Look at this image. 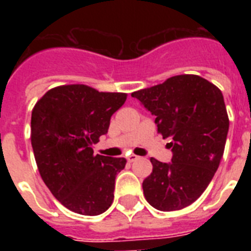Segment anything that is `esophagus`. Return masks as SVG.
Returning <instances> with one entry per match:
<instances>
[{
	"label": "esophagus",
	"instance_id": "obj_1",
	"mask_svg": "<svg viewBox=\"0 0 251 251\" xmlns=\"http://www.w3.org/2000/svg\"><path fill=\"white\" fill-rule=\"evenodd\" d=\"M126 159H127V161H129V163H133V161L137 160L138 156L137 155H133V153H131V155H129V156L126 157Z\"/></svg>",
	"mask_w": 251,
	"mask_h": 251
}]
</instances>
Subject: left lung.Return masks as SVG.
I'll list each match as a JSON object with an SVG mask.
<instances>
[{"instance_id": "8db88e82", "label": "left lung", "mask_w": 251, "mask_h": 251, "mask_svg": "<svg viewBox=\"0 0 251 251\" xmlns=\"http://www.w3.org/2000/svg\"><path fill=\"white\" fill-rule=\"evenodd\" d=\"M131 96L156 116L157 133L173 139L171 163L151 157L152 173L142 185L146 201L156 210H182L206 190L224 153L229 118L222 91L182 74Z\"/></svg>"}]
</instances>
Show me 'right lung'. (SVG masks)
<instances>
[{
  "label": "right lung",
  "mask_w": 251,
  "mask_h": 251,
  "mask_svg": "<svg viewBox=\"0 0 251 251\" xmlns=\"http://www.w3.org/2000/svg\"><path fill=\"white\" fill-rule=\"evenodd\" d=\"M124 92H99L86 84L49 90L35 104L31 143L37 169L54 198L73 212L96 216L114 198V179L126 159L94 155L92 146L108 133Z\"/></svg>",
  "instance_id": "1"
}]
</instances>
